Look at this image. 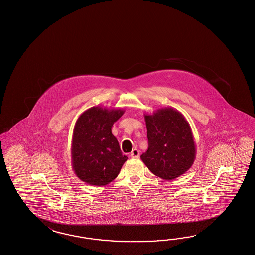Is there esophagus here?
<instances>
[{"label": "esophagus", "instance_id": "obj_1", "mask_svg": "<svg viewBox=\"0 0 255 255\" xmlns=\"http://www.w3.org/2000/svg\"><path fill=\"white\" fill-rule=\"evenodd\" d=\"M130 156L132 158H138L139 157V151L138 149H134L130 153Z\"/></svg>", "mask_w": 255, "mask_h": 255}]
</instances>
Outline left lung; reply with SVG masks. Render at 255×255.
Wrapping results in <instances>:
<instances>
[{"instance_id":"8db88e82","label":"left lung","mask_w":255,"mask_h":255,"mask_svg":"<svg viewBox=\"0 0 255 255\" xmlns=\"http://www.w3.org/2000/svg\"><path fill=\"white\" fill-rule=\"evenodd\" d=\"M148 150L140 159L152 173L164 180L184 174L196 159V143L189 123L182 113L161 108L144 115Z\"/></svg>"}]
</instances>
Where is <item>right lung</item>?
<instances>
[{"label": "right lung", "mask_w": 255, "mask_h": 255, "mask_svg": "<svg viewBox=\"0 0 255 255\" xmlns=\"http://www.w3.org/2000/svg\"><path fill=\"white\" fill-rule=\"evenodd\" d=\"M124 113L125 110L94 106L78 117L71 152L73 171L81 181L102 186L119 174L128 157L122 154L112 127Z\"/></svg>", "instance_id": "right-lung-1"}]
</instances>
